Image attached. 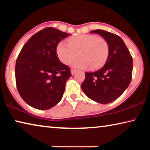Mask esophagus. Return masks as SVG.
Masks as SVG:
<instances>
[{
    "label": "esophagus",
    "mask_w": 150,
    "mask_h": 150,
    "mask_svg": "<svg viewBox=\"0 0 150 150\" xmlns=\"http://www.w3.org/2000/svg\"><path fill=\"white\" fill-rule=\"evenodd\" d=\"M76 72H77V71H76V70H74V69H71V73L72 75H74Z\"/></svg>",
    "instance_id": "1"
}]
</instances>
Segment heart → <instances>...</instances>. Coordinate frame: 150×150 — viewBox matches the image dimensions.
Segmentation results:
<instances>
[{
	"mask_svg": "<svg viewBox=\"0 0 150 150\" xmlns=\"http://www.w3.org/2000/svg\"><path fill=\"white\" fill-rule=\"evenodd\" d=\"M69 44L65 42H59L56 47L58 58L63 63L69 65L77 69H86L90 67L93 69L102 66L106 60L109 52L107 42L103 38L95 35L82 34L71 38Z\"/></svg>",
	"mask_w": 150,
	"mask_h": 150,
	"instance_id": "1",
	"label": "heart"
}]
</instances>
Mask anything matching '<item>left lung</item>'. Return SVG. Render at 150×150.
<instances>
[{"label":"left lung","instance_id":"left-lung-1","mask_svg":"<svg viewBox=\"0 0 150 150\" xmlns=\"http://www.w3.org/2000/svg\"><path fill=\"white\" fill-rule=\"evenodd\" d=\"M91 33L101 35L109 47L105 64L96 71L85 73L81 88L90 99L100 104L113 102L130 85L133 62L130 53L118 35L103 30Z\"/></svg>","mask_w":150,"mask_h":150}]
</instances>
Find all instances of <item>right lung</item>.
<instances>
[{
    "instance_id": "add662e5",
    "label": "right lung",
    "mask_w": 150,
    "mask_h": 150,
    "mask_svg": "<svg viewBox=\"0 0 150 150\" xmlns=\"http://www.w3.org/2000/svg\"><path fill=\"white\" fill-rule=\"evenodd\" d=\"M54 28L33 35L22 47L15 67L16 87L22 99L38 110H47L60 102L69 68L59 62L57 44L70 35Z\"/></svg>"
}]
</instances>
